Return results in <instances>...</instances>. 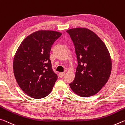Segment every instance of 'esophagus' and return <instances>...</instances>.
<instances>
[{"mask_svg":"<svg viewBox=\"0 0 125 125\" xmlns=\"http://www.w3.org/2000/svg\"><path fill=\"white\" fill-rule=\"evenodd\" d=\"M64 72H60L59 73V77H61V78H62V77L64 76Z\"/></svg>","mask_w":125,"mask_h":125,"instance_id":"esophagus-1","label":"esophagus"}]
</instances>
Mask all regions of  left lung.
Here are the masks:
<instances>
[{
    "mask_svg": "<svg viewBox=\"0 0 125 125\" xmlns=\"http://www.w3.org/2000/svg\"><path fill=\"white\" fill-rule=\"evenodd\" d=\"M66 31L74 44L78 63L70 87L82 97L94 96L110 76L112 60L110 52L101 39L89 29L75 28Z\"/></svg>",
    "mask_w": 125,
    "mask_h": 125,
    "instance_id": "8db88e82",
    "label": "left lung"
}]
</instances>
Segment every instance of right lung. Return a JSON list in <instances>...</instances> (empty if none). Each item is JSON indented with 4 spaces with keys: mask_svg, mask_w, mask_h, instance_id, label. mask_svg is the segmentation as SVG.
Returning a JSON list of instances; mask_svg holds the SVG:
<instances>
[{
    "mask_svg": "<svg viewBox=\"0 0 125 125\" xmlns=\"http://www.w3.org/2000/svg\"><path fill=\"white\" fill-rule=\"evenodd\" d=\"M61 35L57 31H36L25 38L17 50L14 74L20 88L31 97L44 98L52 90L57 76L52 70L49 53Z\"/></svg>",
    "mask_w": 125,
    "mask_h": 125,
    "instance_id": "right-lung-1",
    "label": "right lung"
}]
</instances>
